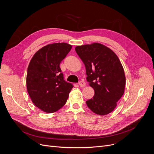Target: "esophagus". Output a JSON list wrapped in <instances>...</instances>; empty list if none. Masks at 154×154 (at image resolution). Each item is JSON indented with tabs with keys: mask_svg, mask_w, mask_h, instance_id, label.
<instances>
[{
	"mask_svg": "<svg viewBox=\"0 0 154 154\" xmlns=\"http://www.w3.org/2000/svg\"><path fill=\"white\" fill-rule=\"evenodd\" d=\"M79 85H80V87H85V82H84V81H80L79 82Z\"/></svg>",
	"mask_w": 154,
	"mask_h": 154,
	"instance_id": "obj_1",
	"label": "esophagus"
}]
</instances>
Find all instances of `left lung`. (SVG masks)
<instances>
[{"label":"left lung","mask_w":154,"mask_h":154,"mask_svg":"<svg viewBox=\"0 0 154 154\" xmlns=\"http://www.w3.org/2000/svg\"><path fill=\"white\" fill-rule=\"evenodd\" d=\"M75 51L84 62L87 81L95 92L87 106L95 114L112 112L124 93L125 76L117 55L101 44L77 46Z\"/></svg>","instance_id":"obj_1"}]
</instances>
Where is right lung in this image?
<instances>
[{"instance_id":"obj_1","label":"right lung","mask_w":154,"mask_h":154,"mask_svg":"<svg viewBox=\"0 0 154 154\" xmlns=\"http://www.w3.org/2000/svg\"><path fill=\"white\" fill-rule=\"evenodd\" d=\"M71 48L67 43L48 44L39 49L29 63L27 92L35 106L45 112L53 113L63 107L73 88L65 81L60 67Z\"/></svg>"}]
</instances>
